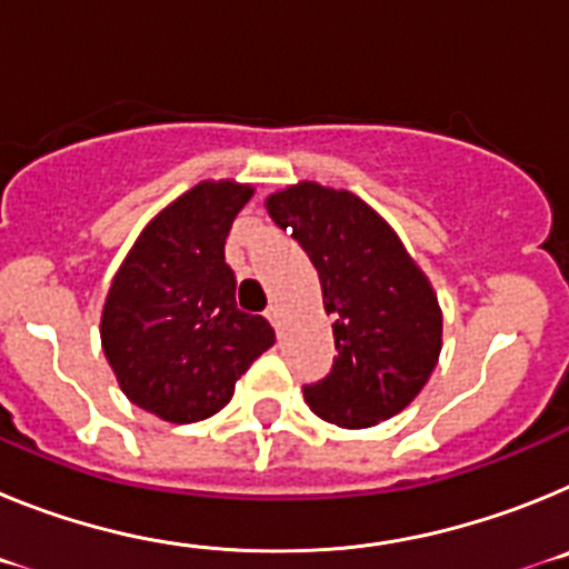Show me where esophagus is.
<instances>
[{
    "mask_svg": "<svg viewBox=\"0 0 569 569\" xmlns=\"http://www.w3.org/2000/svg\"><path fill=\"white\" fill-rule=\"evenodd\" d=\"M264 319H268L276 330H281V308H279V305H270V308L264 310Z\"/></svg>",
    "mask_w": 569,
    "mask_h": 569,
    "instance_id": "esophagus-1",
    "label": "esophagus"
}]
</instances>
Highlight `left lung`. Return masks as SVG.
Wrapping results in <instances>:
<instances>
[{
  "instance_id": "1",
  "label": "left lung",
  "mask_w": 569,
  "mask_h": 569,
  "mask_svg": "<svg viewBox=\"0 0 569 569\" xmlns=\"http://www.w3.org/2000/svg\"><path fill=\"white\" fill-rule=\"evenodd\" d=\"M270 219L293 233L333 316L330 373L305 401L330 425L359 430L401 413L441 353V308L396 230L350 190L299 182L268 196Z\"/></svg>"
}]
</instances>
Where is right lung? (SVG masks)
Segmentation results:
<instances>
[{
	"label": "right lung",
	"instance_id": "1",
	"mask_svg": "<svg viewBox=\"0 0 569 569\" xmlns=\"http://www.w3.org/2000/svg\"><path fill=\"white\" fill-rule=\"evenodd\" d=\"M250 184L199 182L139 233L108 290L102 350L122 393L190 425L219 413L239 376L276 341L264 316L236 308L224 239Z\"/></svg>",
	"mask_w": 569,
	"mask_h": 569
}]
</instances>
